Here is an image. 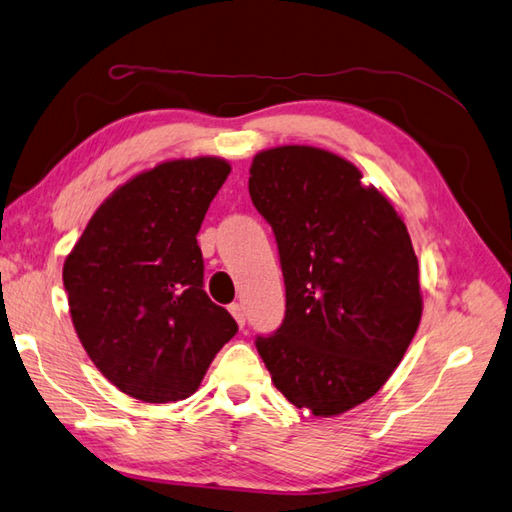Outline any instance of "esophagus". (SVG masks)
I'll list each match as a JSON object with an SVG mask.
<instances>
[{
    "label": "esophagus",
    "mask_w": 512,
    "mask_h": 512,
    "mask_svg": "<svg viewBox=\"0 0 512 512\" xmlns=\"http://www.w3.org/2000/svg\"><path fill=\"white\" fill-rule=\"evenodd\" d=\"M228 310H231V314L235 317V321L239 323V328H244V323H246V312H244V306L239 301H235V303H231V306H228Z\"/></svg>",
    "instance_id": "1"
}]
</instances>
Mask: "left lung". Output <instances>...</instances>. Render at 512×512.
I'll use <instances>...</instances> for the list:
<instances>
[{"mask_svg":"<svg viewBox=\"0 0 512 512\" xmlns=\"http://www.w3.org/2000/svg\"><path fill=\"white\" fill-rule=\"evenodd\" d=\"M250 200L273 226L286 317L259 334L275 387L314 416H339L387 383L422 317L405 222L352 162L286 145L253 158Z\"/></svg>","mask_w":512,"mask_h":512,"instance_id":"obj_1","label":"left lung"}]
</instances>
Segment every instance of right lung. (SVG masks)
I'll use <instances>...</instances> for the list:
<instances>
[{
  "instance_id": "add662e5",
  "label": "right lung",
  "mask_w": 512,
  "mask_h": 512,
  "mask_svg": "<svg viewBox=\"0 0 512 512\" xmlns=\"http://www.w3.org/2000/svg\"><path fill=\"white\" fill-rule=\"evenodd\" d=\"M231 173L220 158L162 162L116 189L63 264L74 330L101 374L143 402L200 387L237 323L204 292L198 235Z\"/></svg>"
}]
</instances>
